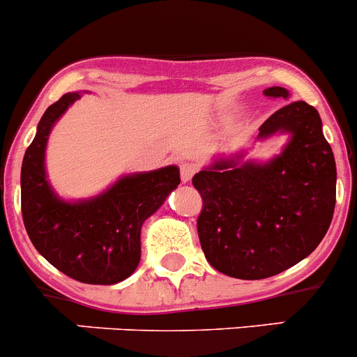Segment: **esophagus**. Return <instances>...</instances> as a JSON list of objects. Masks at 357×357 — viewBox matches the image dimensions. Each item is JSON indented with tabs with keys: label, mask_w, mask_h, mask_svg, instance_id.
I'll use <instances>...</instances> for the list:
<instances>
[{
	"label": "esophagus",
	"mask_w": 357,
	"mask_h": 357,
	"mask_svg": "<svg viewBox=\"0 0 357 357\" xmlns=\"http://www.w3.org/2000/svg\"><path fill=\"white\" fill-rule=\"evenodd\" d=\"M179 172H181V181L188 183L190 179H192V176L197 172V165L192 164V162H185V164H181V167H179Z\"/></svg>",
	"instance_id": "esophagus-1"
}]
</instances>
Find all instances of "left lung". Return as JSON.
<instances>
[{"instance_id":"8db88e82","label":"left lung","mask_w":357,"mask_h":357,"mask_svg":"<svg viewBox=\"0 0 357 357\" xmlns=\"http://www.w3.org/2000/svg\"><path fill=\"white\" fill-rule=\"evenodd\" d=\"M263 94L289 99L282 86ZM278 134H288V143L271 160L221 155L192 179L204 202L197 220L202 251L230 278L281 274L319 245L333 218L337 165L317 109L288 102L263 122L258 139Z\"/></svg>"}]
</instances>
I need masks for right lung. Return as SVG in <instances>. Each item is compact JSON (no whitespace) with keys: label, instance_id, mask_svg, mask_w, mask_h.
Here are the masks:
<instances>
[{"label":"right lung","instance_id":"right-lung-1","mask_svg":"<svg viewBox=\"0 0 357 357\" xmlns=\"http://www.w3.org/2000/svg\"><path fill=\"white\" fill-rule=\"evenodd\" d=\"M82 98L68 92L48 106L20 171V199L34 248L62 274L85 284H116L139 265L141 227L179 185L176 165L122 176L91 199L64 200L48 183L45 151L52 129Z\"/></svg>","mask_w":357,"mask_h":357}]
</instances>
